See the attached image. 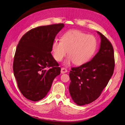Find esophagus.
Listing matches in <instances>:
<instances>
[{"label":"esophagus","mask_w":125,"mask_h":125,"mask_svg":"<svg viewBox=\"0 0 125 125\" xmlns=\"http://www.w3.org/2000/svg\"><path fill=\"white\" fill-rule=\"evenodd\" d=\"M67 72V70L65 68H61V73H65Z\"/></svg>","instance_id":"esophagus-1"}]
</instances>
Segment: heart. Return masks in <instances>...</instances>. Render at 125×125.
<instances>
[{"label":"heart","instance_id":"heart-1","mask_svg":"<svg viewBox=\"0 0 125 125\" xmlns=\"http://www.w3.org/2000/svg\"><path fill=\"white\" fill-rule=\"evenodd\" d=\"M97 46L96 38L79 30H70L62 36L61 41L53 42V57L58 62L62 61L68 51L69 57L66 65L72 62L77 65L87 62L95 53Z\"/></svg>","mask_w":125,"mask_h":125}]
</instances>
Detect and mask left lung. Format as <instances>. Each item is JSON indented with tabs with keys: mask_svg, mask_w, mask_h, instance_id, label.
<instances>
[{
	"mask_svg": "<svg viewBox=\"0 0 125 125\" xmlns=\"http://www.w3.org/2000/svg\"><path fill=\"white\" fill-rule=\"evenodd\" d=\"M99 51L90 61L72 68L69 90L79 106L92 103L98 98L114 73L115 59L112 43L102 33Z\"/></svg>",
	"mask_w": 125,
	"mask_h": 125,
	"instance_id": "obj_1",
	"label": "left lung"
}]
</instances>
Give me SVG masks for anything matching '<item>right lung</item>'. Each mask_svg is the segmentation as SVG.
<instances>
[{"mask_svg":"<svg viewBox=\"0 0 125 125\" xmlns=\"http://www.w3.org/2000/svg\"><path fill=\"white\" fill-rule=\"evenodd\" d=\"M63 23L40 26L26 32L17 47L13 63L18 87L27 99L37 102L50 89L61 68L51 52Z\"/></svg>","mask_w":125,"mask_h":125,"instance_id":"obj_1","label":"right lung"}]
</instances>
